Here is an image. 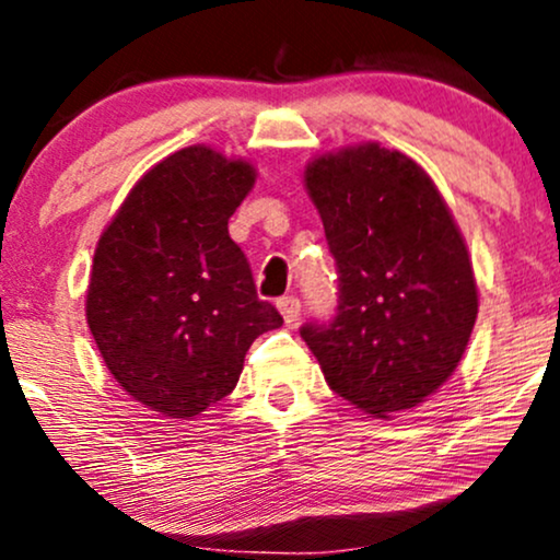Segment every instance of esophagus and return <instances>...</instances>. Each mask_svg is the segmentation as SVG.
I'll use <instances>...</instances> for the list:
<instances>
[{"mask_svg": "<svg viewBox=\"0 0 560 560\" xmlns=\"http://www.w3.org/2000/svg\"><path fill=\"white\" fill-rule=\"evenodd\" d=\"M276 307H279V312H281V315H284V319H287L289 325L296 323V319H300V315H302V302L296 300L294 294L281 296V300L276 302Z\"/></svg>", "mask_w": 560, "mask_h": 560, "instance_id": "esophagus-1", "label": "esophagus"}]
</instances>
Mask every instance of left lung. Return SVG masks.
<instances>
[{
    "instance_id": "8db88e82",
    "label": "left lung",
    "mask_w": 560,
    "mask_h": 560,
    "mask_svg": "<svg viewBox=\"0 0 560 560\" xmlns=\"http://www.w3.org/2000/svg\"><path fill=\"white\" fill-rule=\"evenodd\" d=\"M338 268V307L304 323L325 382L374 417L417 407L456 371L479 294L466 243L432 178L376 143L304 174Z\"/></svg>"
}]
</instances>
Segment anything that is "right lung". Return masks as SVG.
Masks as SVG:
<instances>
[{"label": "right lung", "mask_w": 560, "mask_h": 560, "mask_svg": "<svg viewBox=\"0 0 560 560\" xmlns=\"http://www.w3.org/2000/svg\"><path fill=\"white\" fill-rule=\"evenodd\" d=\"M253 182L250 163L184 148L132 186L96 245L89 330L117 384L163 417L218 405L250 342L284 323L228 233Z\"/></svg>", "instance_id": "right-lung-1"}]
</instances>
